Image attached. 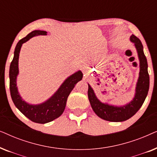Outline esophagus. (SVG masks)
Masks as SVG:
<instances>
[{
    "label": "esophagus",
    "instance_id": "1",
    "mask_svg": "<svg viewBox=\"0 0 157 157\" xmlns=\"http://www.w3.org/2000/svg\"><path fill=\"white\" fill-rule=\"evenodd\" d=\"M83 72L86 76H88L89 75V68L88 67H84L83 68Z\"/></svg>",
    "mask_w": 157,
    "mask_h": 157
}]
</instances>
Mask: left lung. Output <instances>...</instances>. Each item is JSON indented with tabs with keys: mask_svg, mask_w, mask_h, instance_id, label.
<instances>
[{
	"mask_svg": "<svg viewBox=\"0 0 157 157\" xmlns=\"http://www.w3.org/2000/svg\"><path fill=\"white\" fill-rule=\"evenodd\" d=\"M130 40L134 44L138 53L140 70L133 99L124 106H113L107 103H103L96 97L94 89L88 83V96L91 108L98 117L106 121L120 122L130 119L142 106L149 91V76L148 74V64L147 58L144 53L142 44L134 35L130 36Z\"/></svg>",
	"mask_w": 157,
	"mask_h": 157,
	"instance_id": "left-lung-1",
	"label": "left lung"
}]
</instances>
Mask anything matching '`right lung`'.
<instances>
[{
  "mask_svg": "<svg viewBox=\"0 0 157 157\" xmlns=\"http://www.w3.org/2000/svg\"><path fill=\"white\" fill-rule=\"evenodd\" d=\"M46 35V31L36 30L19 40L15 48L14 56L10 63L9 70L10 96L15 106L28 119L38 124L48 123L59 118L63 113L66 108L68 96L74 89L75 85L83 78V74L81 71L71 75L48 99L41 104H31L23 99L18 92L16 82L19 73L18 59L21 46L23 44L34 36Z\"/></svg>",
  "mask_w": 157,
  "mask_h": 157,
  "instance_id": "1",
  "label": "right lung"
}]
</instances>
